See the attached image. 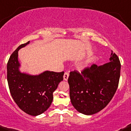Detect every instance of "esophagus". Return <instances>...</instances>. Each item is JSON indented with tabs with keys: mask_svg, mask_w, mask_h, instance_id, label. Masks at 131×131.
I'll list each match as a JSON object with an SVG mask.
<instances>
[{
	"mask_svg": "<svg viewBox=\"0 0 131 131\" xmlns=\"http://www.w3.org/2000/svg\"><path fill=\"white\" fill-rule=\"evenodd\" d=\"M69 75V73L68 72H66L65 73H64V80L67 81V79H68Z\"/></svg>",
	"mask_w": 131,
	"mask_h": 131,
	"instance_id": "1",
	"label": "esophagus"
}]
</instances>
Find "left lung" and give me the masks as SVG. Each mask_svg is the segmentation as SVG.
<instances>
[{
	"label": "left lung",
	"mask_w": 131,
	"mask_h": 131,
	"mask_svg": "<svg viewBox=\"0 0 131 131\" xmlns=\"http://www.w3.org/2000/svg\"><path fill=\"white\" fill-rule=\"evenodd\" d=\"M110 62L93 64L81 72L71 71L68 78L70 98L79 112L92 115L104 108L115 95L121 75V62L112 50Z\"/></svg>",
	"instance_id": "8db88e82"
}]
</instances>
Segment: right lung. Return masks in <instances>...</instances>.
<instances>
[{
	"label": "right lung",
	"mask_w": 131,
	"mask_h": 131,
	"mask_svg": "<svg viewBox=\"0 0 131 131\" xmlns=\"http://www.w3.org/2000/svg\"><path fill=\"white\" fill-rule=\"evenodd\" d=\"M29 43L19 46L10 56L7 65V78L10 93L17 106L26 114L36 116L50 107L53 91L63 80L64 72L45 71L38 75L20 72L18 50Z\"/></svg>",
	"instance_id": "right-lung-1"
}]
</instances>
